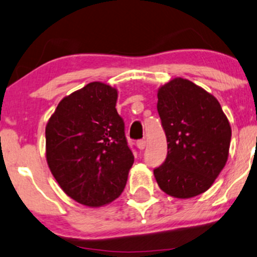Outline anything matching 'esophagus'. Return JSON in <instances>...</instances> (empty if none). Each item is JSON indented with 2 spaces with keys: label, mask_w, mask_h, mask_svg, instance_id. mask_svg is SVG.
Returning a JSON list of instances; mask_svg holds the SVG:
<instances>
[{
  "label": "esophagus",
  "mask_w": 257,
  "mask_h": 257,
  "mask_svg": "<svg viewBox=\"0 0 257 257\" xmlns=\"http://www.w3.org/2000/svg\"><path fill=\"white\" fill-rule=\"evenodd\" d=\"M137 146L139 147V150H144L146 147V141L144 140V139H143V140H138L137 141Z\"/></svg>",
  "instance_id": "1"
}]
</instances>
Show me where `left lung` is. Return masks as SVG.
<instances>
[{"mask_svg": "<svg viewBox=\"0 0 257 257\" xmlns=\"http://www.w3.org/2000/svg\"><path fill=\"white\" fill-rule=\"evenodd\" d=\"M157 96L168 153L153 170L155 178L161 190L175 198L198 196L225 167L231 125L216 98L188 79L168 82Z\"/></svg>", "mask_w": 257, "mask_h": 257, "instance_id": "8db88e82", "label": "left lung"}]
</instances>
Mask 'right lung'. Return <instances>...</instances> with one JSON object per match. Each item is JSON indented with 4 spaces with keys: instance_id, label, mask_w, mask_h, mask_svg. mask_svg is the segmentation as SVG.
<instances>
[{
    "instance_id": "right-lung-1",
    "label": "right lung",
    "mask_w": 257,
    "mask_h": 257,
    "mask_svg": "<svg viewBox=\"0 0 257 257\" xmlns=\"http://www.w3.org/2000/svg\"><path fill=\"white\" fill-rule=\"evenodd\" d=\"M117 90L91 82L59 102L46 126V157L63 191L76 202L101 206L124 190L134 156Z\"/></svg>"
}]
</instances>
